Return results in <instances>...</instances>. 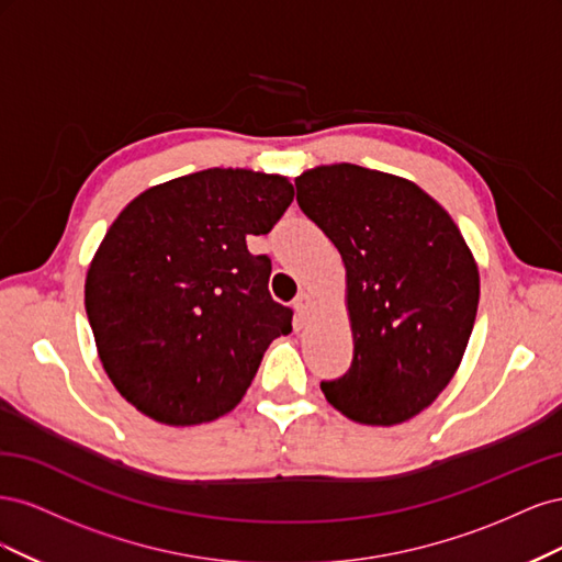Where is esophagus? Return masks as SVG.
<instances>
[{"label":"esophagus","mask_w":562,"mask_h":562,"mask_svg":"<svg viewBox=\"0 0 562 562\" xmlns=\"http://www.w3.org/2000/svg\"><path fill=\"white\" fill-rule=\"evenodd\" d=\"M293 307H295V314L300 318H307L312 314V310H314V300L307 293H300L295 297V302H293Z\"/></svg>","instance_id":"1"}]
</instances>
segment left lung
I'll return each instance as SVG.
<instances>
[{
	"label": "left lung",
	"mask_w": 562,
	"mask_h": 562,
	"mask_svg": "<svg viewBox=\"0 0 562 562\" xmlns=\"http://www.w3.org/2000/svg\"><path fill=\"white\" fill-rule=\"evenodd\" d=\"M295 187L347 269L353 359L321 391L361 424L419 415L462 363L479 312V267L462 232L415 182L356 164L312 168Z\"/></svg>",
	"instance_id": "left-lung-1"
}]
</instances>
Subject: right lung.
Segmentation results:
<instances>
[{
  "instance_id": "add662e5",
  "label": "right lung",
  "mask_w": 562,
  "mask_h": 562,
  "mask_svg": "<svg viewBox=\"0 0 562 562\" xmlns=\"http://www.w3.org/2000/svg\"><path fill=\"white\" fill-rule=\"evenodd\" d=\"M293 184L246 168H209L149 187L108 229L87 274L100 363L131 405L171 427L234 411L267 347L293 330L269 295L267 234Z\"/></svg>"
}]
</instances>
